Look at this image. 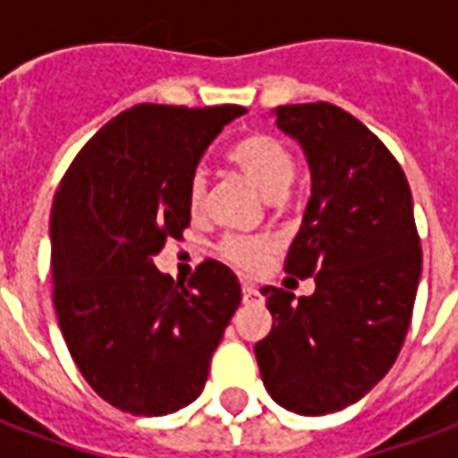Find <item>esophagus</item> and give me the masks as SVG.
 <instances>
[{
	"mask_svg": "<svg viewBox=\"0 0 458 458\" xmlns=\"http://www.w3.org/2000/svg\"><path fill=\"white\" fill-rule=\"evenodd\" d=\"M242 299H245V301L259 299V289L255 287V284H242Z\"/></svg>",
	"mask_w": 458,
	"mask_h": 458,
	"instance_id": "1",
	"label": "esophagus"
}]
</instances>
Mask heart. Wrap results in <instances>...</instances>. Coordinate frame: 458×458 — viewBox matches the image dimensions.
Instances as JSON below:
<instances>
[{
	"label": "heart",
	"mask_w": 458,
	"mask_h": 458,
	"mask_svg": "<svg viewBox=\"0 0 458 458\" xmlns=\"http://www.w3.org/2000/svg\"><path fill=\"white\" fill-rule=\"evenodd\" d=\"M228 159L258 186L265 196L279 200L292 186L297 176V159L294 154L269 134H250L240 140L228 151ZM206 200V181L200 174H193L189 181V208L196 216ZM220 255L240 269H258L265 262L267 245L258 238L245 235H228L220 242Z\"/></svg>",
	"instance_id": "1"
}]
</instances>
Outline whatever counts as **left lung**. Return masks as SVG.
Instances as JSON below:
<instances>
[{"mask_svg":"<svg viewBox=\"0 0 458 458\" xmlns=\"http://www.w3.org/2000/svg\"><path fill=\"white\" fill-rule=\"evenodd\" d=\"M301 144L311 199L284 272L311 297L262 287L275 324L255 345L272 400L297 414L338 412L383 380L407 336L422 275L412 191L390 149L331 103L279 105Z\"/></svg>","mask_w":458,"mask_h":458,"instance_id":"obj_1","label":"left lung"}]
</instances>
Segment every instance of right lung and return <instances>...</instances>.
<instances>
[{
    "mask_svg": "<svg viewBox=\"0 0 458 458\" xmlns=\"http://www.w3.org/2000/svg\"><path fill=\"white\" fill-rule=\"evenodd\" d=\"M240 105H134L78 151L51 210L54 307L78 370L105 403L140 417L191 404L240 307L218 259L189 284L151 258L191 223L189 181Z\"/></svg>",
    "mask_w": 458,
    "mask_h": 458,
    "instance_id": "obj_1",
    "label": "right lung"
}]
</instances>
